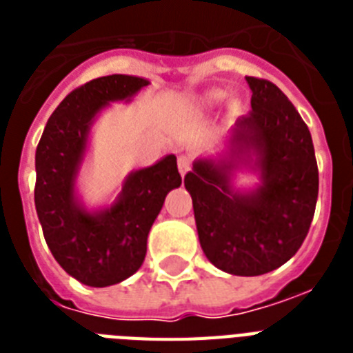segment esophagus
Returning <instances> with one entry per match:
<instances>
[{
	"instance_id": "obj_1",
	"label": "esophagus",
	"mask_w": 353,
	"mask_h": 353,
	"mask_svg": "<svg viewBox=\"0 0 353 353\" xmlns=\"http://www.w3.org/2000/svg\"><path fill=\"white\" fill-rule=\"evenodd\" d=\"M177 166H179V174L181 176H187L190 168H192V163H190V157L187 155H179V159H177Z\"/></svg>"
}]
</instances>
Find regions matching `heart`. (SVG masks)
<instances>
[{
  "instance_id": "obj_1",
  "label": "heart",
  "mask_w": 353,
  "mask_h": 353,
  "mask_svg": "<svg viewBox=\"0 0 353 353\" xmlns=\"http://www.w3.org/2000/svg\"><path fill=\"white\" fill-rule=\"evenodd\" d=\"M223 99V93L221 91H210V93H205L199 101V108H214L218 102H221Z\"/></svg>"
}]
</instances>
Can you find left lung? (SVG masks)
Wrapping results in <instances>:
<instances>
[{
    "instance_id": "1",
    "label": "left lung",
    "mask_w": 353,
    "mask_h": 353,
    "mask_svg": "<svg viewBox=\"0 0 353 353\" xmlns=\"http://www.w3.org/2000/svg\"><path fill=\"white\" fill-rule=\"evenodd\" d=\"M245 80L252 110L234 122L223 148L194 161L185 188L209 262L258 276L301 249L315 214L319 170L312 133L288 97L268 80ZM240 171L257 183L236 188Z\"/></svg>"
}]
</instances>
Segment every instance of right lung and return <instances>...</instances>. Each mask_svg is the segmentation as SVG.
I'll return each instance as SVG.
<instances>
[{
  "instance_id": "right-lung-1",
  "label": "right lung",
  "mask_w": 353,
  "mask_h": 353,
  "mask_svg": "<svg viewBox=\"0 0 353 353\" xmlns=\"http://www.w3.org/2000/svg\"><path fill=\"white\" fill-rule=\"evenodd\" d=\"M150 84L133 74H108L69 93L46 124L36 148V214L52 256L80 284L108 288L144 262L146 240L166 194L181 185L174 154L130 172L121 192L88 207L79 177L91 150L93 124L113 102L133 101Z\"/></svg>"
}]
</instances>
